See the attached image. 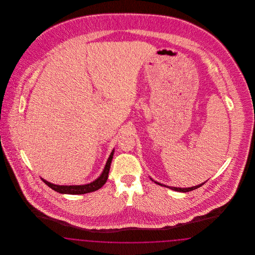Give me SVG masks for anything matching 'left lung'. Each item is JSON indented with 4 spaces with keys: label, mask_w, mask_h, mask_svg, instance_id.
Masks as SVG:
<instances>
[{
    "label": "left lung",
    "mask_w": 255,
    "mask_h": 255,
    "mask_svg": "<svg viewBox=\"0 0 255 255\" xmlns=\"http://www.w3.org/2000/svg\"><path fill=\"white\" fill-rule=\"evenodd\" d=\"M152 180V179H151ZM153 181V180H152ZM153 182H155V181H153ZM157 184H159V185H161V186H165V187H167V188H170V189H172V190H175V191H178V192H189V191H192V190H195V189H197V188H199V187H201L203 184H205L206 182H203V183H201V184H198V185H196V186H192V187H187V188H181V187H172V186H168V185H165V184H161V183H159L158 182H155Z\"/></svg>",
    "instance_id": "1"
}]
</instances>
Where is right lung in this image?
Masks as SVG:
<instances>
[{
	"label": "right lung",
	"mask_w": 255,
	"mask_h": 255,
	"mask_svg": "<svg viewBox=\"0 0 255 255\" xmlns=\"http://www.w3.org/2000/svg\"><path fill=\"white\" fill-rule=\"evenodd\" d=\"M114 152L115 150L112 151L109 158L106 162V165L103 169V172L101 173V175L97 178V180H95L93 182L83 184V185H57V184H53L50 182H47L46 180L42 179L43 182H45L49 187L51 189H53L56 192H59L62 194H86V193H90V192H94L97 189L101 188L108 179V175H109L110 166H111V162H112V158L114 156Z\"/></svg>",
	"instance_id": "right-lung-1"
}]
</instances>
